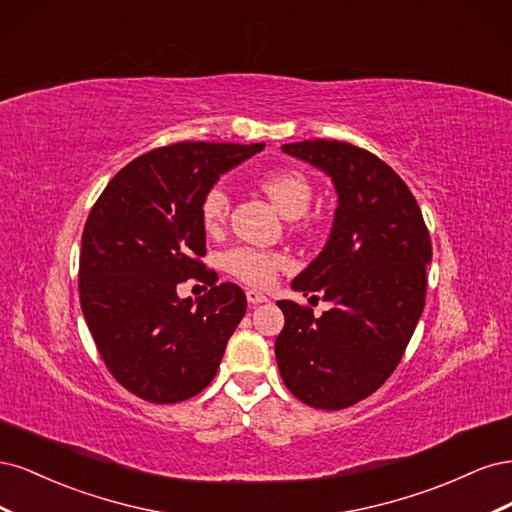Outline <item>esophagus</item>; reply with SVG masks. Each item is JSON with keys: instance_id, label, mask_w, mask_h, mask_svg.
Here are the masks:
<instances>
[{"instance_id": "34e87169", "label": "esophagus", "mask_w": 512, "mask_h": 512, "mask_svg": "<svg viewBox=\"0 0 512 512\" xmlns=\"http://www.w3.org/2000/svg\"><path fill=\"white\" fill-rule=\"evenodd\" d=\"M245 297H247V303H250V305H260V303L267 301L265 294L258 292V290H247Z\"/></svg>"}]
</instances>
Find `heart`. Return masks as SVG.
Segmentation results:
<instances>
[{
	"label": "heart",
	"instance_id": "b5f03b06",
	"mask_svg": "<svg viewBox=\"0 0 512 512\" xmlns=\"http://www.w3.org/2000/svg\"><path fill=\"white\" fill-rule=\"evenodd\" d=\"M262 190L273 200L275 207L288 218H299L312 203V183L297 168H273L260 179ZM200 222L207 232H220L230 213V192L222 181L205 190L198 205ZM290 260L282 252L256 250V247H235L224 254V269L237 280L250 286H269L288 269Z\"/></svg>",
	"mask_w": 512,
	"mask_h": 512
}]
</instances>
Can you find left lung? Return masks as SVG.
Masks as SVG:
<instances>
[{
    "instance_id": "1",
    "label": "left lung",
    "mask_w": 512,
    "mask_h": 512,
    "mask_svg": "<svg viewBox=\"0 0 512 512\" xmlns=\"http://www.w3.org/2000/svg\"><path fill=\"white\" fill-rule=\"evenodd\" d=\"M282 149L322 168L339 200L327 245L292 282L333 307L316 318L277 301L286 322L275 359L299 401L342 410L378 391L406 352L425 307L429 230L404 179L371 151L327 138Z\"/></svg>"
}]
</instances>
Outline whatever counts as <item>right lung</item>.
Returning a JSON list of instances; mask_svg holds the SVG:
<instances>
[{
  "label": "right lung",
  "instance_id": "right-lung-1",
  "mask_svg": "<svg viewBox=\"0 0 512 512\" xmlns=\"http://www.w3.org/2000/svg\"><path fill=\"white\" fill-rule=\"evenodd\" d=\"M265 143H175L143 153L108 181L83 228L79 292L87 327L113 378L149 404H179L218 374L247 299L200 260L198 205L222 173ZM210 286L196 306L176 286Z\"/></svg>",
  "mask_w": 512,
  "mask_h": 512
}]
</instances>
